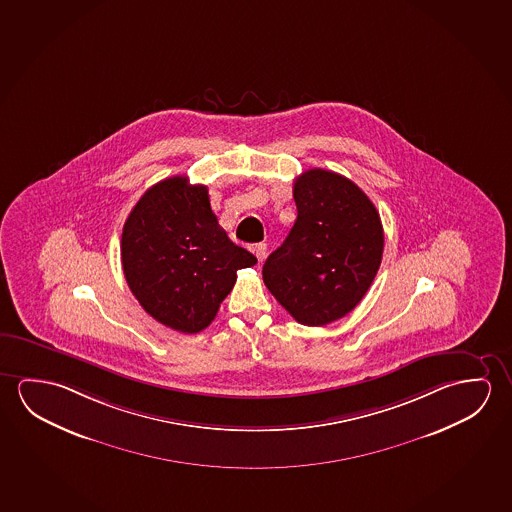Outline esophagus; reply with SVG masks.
I'll return each instance as SVG.
<instances>
[{"mask_svg":"<svg viewBox=\"0 0 512 512\" xmlns=\"http://www.w3.org/2000/svg\"><path fill=\"white\" fill-rule=\"evenodd\" d=\"M252 251H254V254H256L258 261H263L265 260V256H267V244H263V242H261V244H256L254 245V249H252Z\"/></svg>","mask_w":512,"mask_h":512,"instance_id":"34e87169","label":"esophagus"}]
</instances>
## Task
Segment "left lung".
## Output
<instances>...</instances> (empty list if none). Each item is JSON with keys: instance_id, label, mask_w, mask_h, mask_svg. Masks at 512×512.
I'll use <instances>...</instances> for the list:
<instances>
[{"instance_id": "8db88e82", "label": "left lung", "mask_w": 512, "mask_h": 512, "mask_svg": "<svg viewBox=\"0 0 512 512\" xmlns=\"http://www.w3.org/2000/svg\"><path fill=\"white\" fill-rule=\"evenodd\" d=\"M297 220L263 265V281L299 324L349 315L368 292L384 249L379 211L350 179L309 169L293 183Z\"/></svg>"}]
</instances>
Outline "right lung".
I'll return each mask as SVG.
<instances>
[{
	"label": "right lung",
	"instance_id": "right-lung-1",
	"mask_svg": "<svg viewBox=\"0 0 512 512\" xmlns=\"http://www.w3.org/2000/svg\"><path fill=\"white\" fill-rule=\"evenodd\" d=\"M121 260L140 306L185 334L206 329L236 270L258 263L220 228L208 188L185 176L163 179L138 199L122 228Z\"/></svg>",
	"mask_w": 512,
	"mask_h": 512
}]
</instances>
